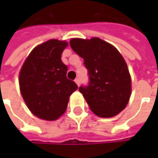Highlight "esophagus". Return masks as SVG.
Segmentation results:
<instances>
[{"mask_svg": "<svg viewBox=\"0 0 158 158\" xmlns=\"http://www.w3.org/2000/svg\"><path fill=\"white\" fill-rule=\"evenodd\" d=\"M75 82H76V83L78 86L80 85V79H79V78H76V80H75Z\"/></svg>", "mask_w": 158, "mask_h": 158, "instance_id": "1", "label": "esophagus"}]
</instances>
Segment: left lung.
Returning a JSON list of instances; mask_svg holds the SVG:
<instances>
[{"label": "left lung", "mask_w": 158, "mask_h": 158, "mask_svg": "<svg viewBox=\"0 0 158 158\" xmlns=\"http://www.w3.org/2000/svg\"><path fill=\"white\" fill-rule=\"evenodd\" d=\"M70 46L84 60L89 82L81 86L90 110L101 118L123 111L131 96V77L124 58L114 46L98 38L72 39Z\"/></svg>", "instance_id": "1"}]
</instances>
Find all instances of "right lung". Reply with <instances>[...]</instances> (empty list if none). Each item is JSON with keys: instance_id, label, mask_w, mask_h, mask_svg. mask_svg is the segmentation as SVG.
<instances>
[{"instance_id": "right-lung-1", "label": "right lung", "mask_w": 158, "mask_h": 158, "mask_svg": "<svg viewBox=\"0 0 158 158\" xmlns=\"http://www.w3.org/2000/svg\"><path fill=\"white\" fill-rule=\"evenodd\" d=\"M67 46L66 41L48 40L36 46L22 66V97L38 118L57 119L66 111L69 96L78 88L67 78L68 67L61 61V53Z\"/></svg>"}]
</instances>
